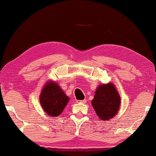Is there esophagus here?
Wrapping results in <instances>:
<instances>
[{
	"label": "esophagus",
	"mask_w": 156,
	"mask_h": 156,
	"mask_svg": "<svg viewBox=\"0 0 156 156\" xmlns=\"http://www.w3.org/2000/svg\"><path fill=\"white\" fill-rule=\"evenodd\" d=\"M77 102H78V103H82V104H85V103H86V99H84V100H78V101H77Z\"/></svg>",
	"instance_id": "34e87169"
}]
</instances>
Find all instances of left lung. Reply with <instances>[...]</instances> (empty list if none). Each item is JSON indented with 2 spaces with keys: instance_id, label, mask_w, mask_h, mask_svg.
I'll list each match as a JSON object with an SVG mask.
<instances>
[{
  "instance_id": "1",
  "label": "left lung",
  "mask_w": 156,
  "mask_h": 156,
  "mask_svg": "<svg viewBox=\"0 0 156 156\" xmlns=\"http://www.w3.org/2000/svg\"><path fill=\"white\" fill-rule=\"evenodd\" d=\"M92 106L96 114L102 120H109L117 114L120 106V96L114 85H100L97 88Z\"/></svg>"
}]
</instances>
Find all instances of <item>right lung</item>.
<instances>
[{
  "label": "right lung",
  "instance_id": "1",
  "mask_svg": "<svg viewBox=\"0 0 156 156\" xmlns=\"http://www.w3.org/2000/svg\"><path fill=\"white\" fill-rule=\"evenodd\" d=\"M43 109L49 116L56 117L62 113L69 98L55 82H47L39 96Z\"/></svg>",
  "mask_w": 156,
  "mask_h": 156
}]
</instances>
